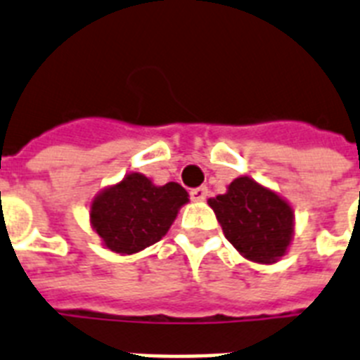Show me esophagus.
Listing matches in <instances>:
<instances>
[{"mask_svg":"<svg viewBox=\"0 0 360 360\" xmlns=\"http://www.w3.org/2000/svg\"><path fill=\"white\" fill-rule=\"evenodd\" d=\"M189 197H191V200H195V202L206 200V198H207V187H204V186L195 187V189H191V191H189Z\"/></svg>","mask_w":360,"mask_h":360,"instance_id":"34e87169","label":"esophagus"}]
</instances>
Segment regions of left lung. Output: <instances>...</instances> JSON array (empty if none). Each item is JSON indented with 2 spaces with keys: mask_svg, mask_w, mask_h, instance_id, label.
Returning a JSON list of instances; mask_svg holds the SVG:
<instances>
[{
  "mask_svg": "<svg viewBox=\"0 0 360 360\" xmlns=\"http://www.w3.org/2000/svg\"><path fill=\"white\" fill-rule=\"evenodd\" d=\"M222 231L246 259L274 263L292 239V210L280 195L252 178H236L226 195L210 198Z\"/></svg>",
  "mask_w": 360,
  "mask_h": 360,
  "instance_id": "8db88e82",
  "label": "left lung"
}]
</instances>
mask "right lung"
<instances>
[{"label": "right lung", "mask_w": 360, "mask_h": 360, "mask_svg": "<svg viewBox=\"0 0 360 360\" xmlns=\"http://www.w3.org/2000/svg\"><path fill=\"white\" fill-rule=\"evenodd\" d=\"M187 200L180 184L154 186L143 174L132 173L95 197L91 226L112 252L136 254L167 233Z\"/></svg>", "instance_id": "add662e5"}]
</instances>
